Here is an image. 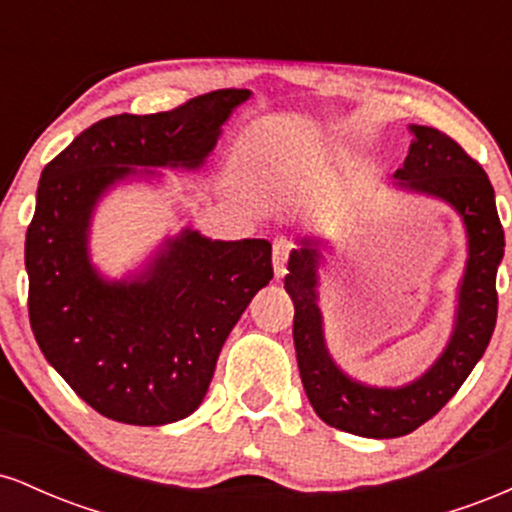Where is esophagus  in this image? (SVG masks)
Returning a JSON list of instances; mask_svg holds the SVG:
<instances>
[{
	"label": "esophagus",
	"instance_id": "obj_1",
	"mask_svg": "<svg viewBox=\"0 0 512 512\" xmlns=\"http://www.w3.org/2000/svg\"><path fill=\"white\" fill-rule=\"evenodd\" d=\"M289 255H291V243H289V240H284V238L274 240L272 264H274V276H276V279H281V276L286 274V262H289Z\"/></svg>",
	"mask_w": 512,
	"mask_h": 512
}]
</instances>
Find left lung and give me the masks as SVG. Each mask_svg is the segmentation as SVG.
Masks as SVG:
<instances>
[{
    "instance_id": "8db88e82",
    "label": "left lung",
    "mask_w": 512,
    "mask_h": 512,
    "mask_svg": "<svg viewBox=\"0 0 512 512\" xmlns=\"http://www.w3.org/2000/svg\"><path fill=\"white\" fill-rule=\"evenodd\" d=\"M409 132L414 142L404 166L397 168L395 187L445 202L460 216L467 233V264L457 289L455 325L433 366L399 387L366 385L337 366L327 349L317 303L320 264L325 262L320 238L298 240L301 248L291 250L284 279L296 308L293 344L305 395L327 426L363 438L407 436L433 419L484 356L498 315L496 272L505 236L489 175L448 134L421 125H411Z\"/></svg>"
}]
</instances>
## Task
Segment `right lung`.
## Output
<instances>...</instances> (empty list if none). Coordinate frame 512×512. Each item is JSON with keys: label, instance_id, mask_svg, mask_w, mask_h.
I'll use <instances>...</instances> for the list:
<instances>
[{"label": "right lung", "instance_id": "obj_1", "mask_svg": "<svg viewBox=\"0 0 512 512\" xmlns=\"http://www.w3.org/2000/svg\"><path fill=\"white\" fill-rule=\"evenodd\" d=\"M248 88H221L154 115L96 122L43 168L26 233L28 315L43 356L88 407L163 426L202 404L221 346L272 279V243L166 238L139 272L108 279L88 252L105 192L156 168L199 170Z\"/></svg>", "mask_w": 512, "mask_h": 512}]
</instances>
